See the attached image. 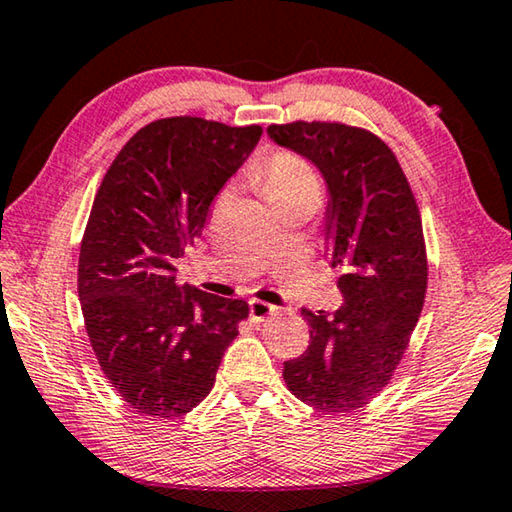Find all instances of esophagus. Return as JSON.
I'll return each instance as SVG.
<instances>
[{
    "label": "esophagus",
    "instance_id": "1",
    "mask_svg": "<svg viewBox=\"0 0 512 512\" xmlns=\"http://www.w3.org/2000/svg\"><path fill=\"white\" fill-rule=\"evenodd\" d=\"M277 314H280V309L273 307V305H268V302H264V300H250V320H253V323H264V320L273 318Z\"/></svg>",
    "mask_w": 512,
    "mask_h": 512
}]
</instances>
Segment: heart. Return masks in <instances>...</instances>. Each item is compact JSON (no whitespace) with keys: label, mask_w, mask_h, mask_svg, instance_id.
<instances>
[{"label":"heart","mask_w":512,"mask_h":512,"mask_svg":"<svg viewBox=\"0 0 512 512\" xmlns=\"http://www.w3.org/2000/svg\"><path fill=\"white\" fill-rule=\"evenodd\" d=\"M264 194L298 192L320 196V178L316 169L298 153L275 151L264 160L259 169Z\"/></svg>","instance_id":"heart-1"}]
</instances>
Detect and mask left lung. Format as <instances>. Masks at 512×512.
Instances as JSON below:
<instances>
[{
	"instance_id": "8db88e82",
	"label": "left lung",
	"mask_w": 512,
	"mask_h": 512,
	"mask_svg": "<svg viewBox=\"0 0 512 512\" xmlns=\"http://www.w3.org/2000/svg\"><path fill=\"white\" fill-rule=\"evenodd\" d=\"M268 135L327 180V259L345 298L334 316L302 309L309 348L284 363V384L325 415L359 411L393 379L424 307L420 207L395 153L368 128L298 119L271 124Z\"/></svg>"
}]
</instances>
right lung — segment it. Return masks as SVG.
Instances as JSON below:
<instances>
[{
	"mask_svg": "<svg viewBox=\"0 0 512 512\" xmlns=\"http://www.w3.org/2000/svg\"><path fill=\"white\" fill-rule=\"evenodd\" d=\"M262 126L164 117L140 128L103 176L79 253L85 332L131 409L180 418L210 395L246 300L176 282L210 205L255 149Z\"/></svg>",
	"mask_w": 512,
	"mask_h": 512,
	"instance_id": "right-lung-1",
	"label": "right lung"
}]
</instances>
